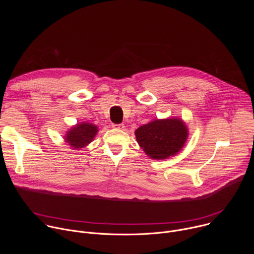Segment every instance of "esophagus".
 Returning <instances> with one entry per match:
<instances>
[{
    "instance_id": "34e87169",
    "label": "esophagus",
    "mask_w": 254,
    "mask_h": 254,
    "mask_svg": "<svg viewBox=\"0 0 254 254\" xmlns=\"http://www.w3.org/2000/svg\"><path fill=\"white\" fill-rule=\"evenodd\" d=\"M114 128H116V129H124L125 128V126L123 125V124H119V125H117V124H113V126H112Z\"/></svg>"
}]
</instances>
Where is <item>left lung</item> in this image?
Segmentation results:
<instances>
[{
    "instance_id": "8db88e82",
    "label": "left lung",
    "mask_w": 254,
    "mask_h": 254,
    "mask_svg": "<svg viewBox=\"0 0 254 254\" xmlns=\"http://www.w3.org/2000/svg\"><path fill=\"white\" fill-rule=\"evenodd\" d=\"M139 147L152 159L163 160L176 155L183 148L188 130L182 120H157L135 130Z\"/></svg>"
}]
</instances>
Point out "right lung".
I'll return each instance as SVG.
<instances>
[{
    "mask_svg": "<svg viewBox=\"0 0 254 254\" xmlns=\"http://www.w3.org/2000/svg\"><path fill=\"white\" fill-rule=\"evenodd\" d=\"M96 132H97L96 126L88 123L80 124L74 127H72L67 132L65 136V140L72 148H75V149L83 148L90 141H92Z\"/></svg>",
    "mask_w": 254,
    "mask_h": 254,
    "instance_id": "right-lung-1",
    "label": "right lung"
}]
</instances>
